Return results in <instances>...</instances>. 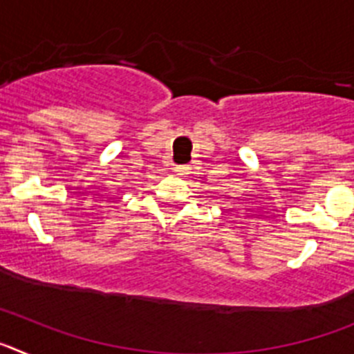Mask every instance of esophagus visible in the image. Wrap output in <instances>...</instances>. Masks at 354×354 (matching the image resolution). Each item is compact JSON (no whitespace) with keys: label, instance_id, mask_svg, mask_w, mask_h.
Wrapping results in <instances>:
<instances>
[{"label":"esophagus","instance_id":"esophagus-1","mask_svg":"<svg viewBox=\"0 0 354 354\" xmlns=\"http://www.w3.org/2000/svg\"><path fill=\"white\" fill-rule=\"evenodd\" d=\"M189 170H192V168L187 167V165H175V168H174V171L177 175H186Z\"/></svg>","mask_w":354,"mask_h":354}]
</instances>
